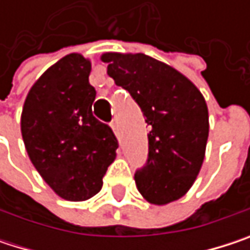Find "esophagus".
Instances as JSON below:
<instances>
[{"label":"esophagus","instance_id":"1","mask_svg":"<svg viewBox=\"0 0 250 250\" xmlns=\"http://www.w3.org/2000/svg\"><path fill=\"white\" fill-rule=\"evenodd\" d=\"M110 125H111V128H113V131L117 134L119 133V125H117V120L116 119H113V122L110 123Z\"/></svg>","mask_w":250,"mask_h":250}]
</instances>
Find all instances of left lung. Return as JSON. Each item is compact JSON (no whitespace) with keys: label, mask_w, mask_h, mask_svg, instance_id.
Instances as JSON below:
<instances>
[{"label":"left lung","mask_w":250,"mask_h":250,"mask_svg":"<svg viewBox=\"0 0 250 250\" xmlns=\"http://www.w3.org/2000/svg\"><path fill=\"white\" fill-rule=\"evenodd\" d=\"M116 85L130 92L150 131L146 165L134 175L150 204L184 197L201 169L208 139V108L200 89L175 68L143 53L101 56Z\"/></svg>","instance_id":"obj_1"}]
</instances>
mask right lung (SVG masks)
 Here are the masks:
<instances>
[{"label": "right lung", "mask_w": 250, "mask_h": 250, "mask_svg": "<svg viewBox=\"0 0 250 250\" xmlns=\"http://www.w3.org/2000/svg\"><path fill=\"white\" fill-rule=\"evenodd\" d=\"M89 72V59L66 55L33 83L21 113L31 164L68 201H85L101 189L119 147L110 125L92 116L97 92Z\"/></svg>", "instance_id": "1"}]
</instances>
